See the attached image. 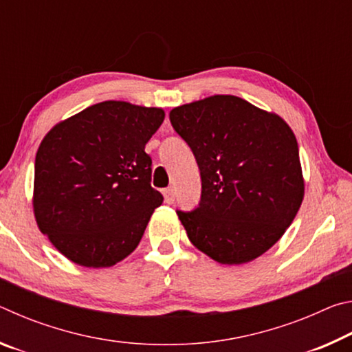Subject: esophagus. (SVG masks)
Segmentation results:
<instances>
[{"mask_svg":"<svg viewBox=\"0 0 352 352\" xmlns=\"http://www.w3.org/2000/svg\"><path fill=\"white\" fill-rule=\"evenodd\" d=\"M163 195H164V201H166V204H169V205L175 200V194H174V189H172V188L164 189Z\"/></svg>","mask_w":352,"mask_h":352,"instance_id":"1","label":"esophagus"}]
</instances>
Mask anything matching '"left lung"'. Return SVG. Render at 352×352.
<instances>
[{
  "mask_svg": "<svg viewBox=\"0 0 352 352\" xmlns=\"http://www.w3.org/2000/svg\"><path fill=\"white\" fill-rule=\"evenodd\" d=\"M169 118L201 177L199 208L177 211L190 243L226 265L259 258L305 199L295 133L276 113L231 94L175 107Z\"/></svg>",
  "mask_w": 352,
  "mask_h": 352,
  "instance_id": "1",
  "label": "left lung"
}]
</instances>
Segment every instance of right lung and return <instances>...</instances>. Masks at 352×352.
<instances>
[{
	"mask_svg": "<svg viewBox=\"0 0 352 352\" xmlns=\"http://www.w3.org/2000/svg\"><path fill=\"white\" fill-rule=\"evenodd\" d=\"M164 110L104 100L56 124L35 155L32 208L38 230L88 269L126 259L163 195L151 186L147 141Z\"/></svg>",
	"mask_w": 352,
	"mask_h": 352,
	"instance_id": "add662e5",
	"label": "right lung"
}]
</instances>
